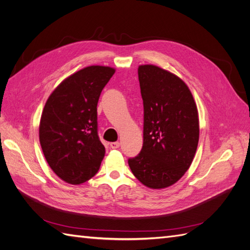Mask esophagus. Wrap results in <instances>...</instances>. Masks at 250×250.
I'll use <instances>...</instances> for the list:
<instances>
[{
  "instance_id": "obj_1",
  "label": "esophagus",
  "mask_w": 250,
  "mask_h": 250,
  "mask_svg": "<svg viewBox=\"0 0 250 250\" xmlns=\"http://www.w3.org/2000/svg\"><path fill=\"white\" fill-rule=\"evenodd\" d=\"M109 146H110V148H112V149H117V148L120 147V143H119V142H112V143L109 144Z\"/></svg>"
}]
</instances>
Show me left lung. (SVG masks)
Listing matches in <instances>:
<instances>
[{
    "instance_id": "8db88e82",
    "label": "left lung",
    "mask_w": 250,
    "mask_h": 250,
    "mask_svg": "<svg viewBox=\"0 0 250 250\" xmlns=\"http://www.w3.org/2000/svg\"><path fill=\"white\" fill-rule=\"evenodd\" d=\"M144 104L141 152L128 160L133 175L150 188L178 181L190 168L199 141V119L191 90L176 75L140 65Z\"/></svg>"
}]
</instances>
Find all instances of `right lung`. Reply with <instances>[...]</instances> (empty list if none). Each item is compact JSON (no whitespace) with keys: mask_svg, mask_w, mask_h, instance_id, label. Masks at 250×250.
I'll return each instance as SVG.
<instances>
[{"mask_svg":"<svg viewBox=\"0 0 250 250\" xmlns=\"http://www.w3.org/2000/svg\"><path fill=\"white\" fill-rule=\"evenodd\" d=\"M115 72L109 66L84 67L60 83L44 105L41 146L53 172L67 184L85 183L100 168L105 148L98 135L97 104Z\"/></svg>","mask_w":250,"mask_h":250,"instance_id":"add662e5","label":"right lung"}]
</instances>
